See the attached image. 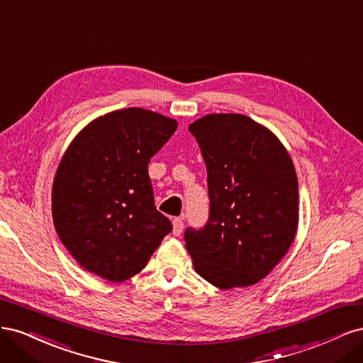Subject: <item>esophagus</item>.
Returning a JSON list of instances; mask_svg holds the SVG:
<instances>
[{
	"label": "esophagus",
	"instance_id": "esophagus-1",
	"mask_svg": "<svg viewBox=\"0 0 363 363\" xmlns=\"http://www.w3.org/2000/svg\"><path fill=\"white\" fill-rule=\"evenodd\" d=\"M182 232H183L182 218H175L172 221V233H174V236H180Z\"/></svg>",
	"mask_w": 363,
	"mask_h": 363
}]
</instances>
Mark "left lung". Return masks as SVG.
Returning a JSON list of instances; mask_svg holds the SVG:
<instances>
[{
    "mask_svg": "<svg viewBox=\"0 0 363 363\" xmlns=\"http://www.w3.org/2000/svg\"><path fill=\"white\" fill-rule=\"evenodd\" d=\"M207 168L208 219L188 227L195 271L219 289L247 288L286 255L298 227V180L279 138L239 113L189 125Z\"/></svg>",
    "mask_w": 363,
    "mask_h": 363,
    "instance_id": "1",
    "label": "left lung"
}]
</instances>
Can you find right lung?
<instances>
[{
	"instance_id": "right-lung-1",
	"label": "right lung",
	"mask_w": 363,
	"mask_h": 363,
	"mask_svg": "<svg viewBox=\"0 0 363 363\" xmlns=\"http://www.w3.org/2000/svg\"><path fill=\"white\" fill-rule=\"evenodd\" d=\"M175 128L177 121L128 107L94 119L71 142L52 183V221L86 271L128 280L172 230L156 208L148 163Z\"/></svg>"
}]
</instances>
